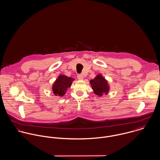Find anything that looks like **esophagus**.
Returning <instances> with one entry per match:
<instances>
[{
    "instance_id": "esophagus-1",
    "label": "esophagus",
    "mask_w": 160,
    "mask_h": 160,
    "mask_svg": "<svg viewBox=\"0 0 160 160\" xmlns=\"http://www.w3.org/2000/svg\"><path fill=\"white\" fill-rule=\"evenodd\" d=\"M77 78H78V79H79V80H82V79H84V76H83L82 74H78V75L77 76Z\"/></svg>"
}]
</instances>
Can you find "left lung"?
I'll return each instance as SVG.
<instances>
[{
    "label": "left lung",
    "instance_id": "1",
    "mask_svg": "<svg viewBox=\"0 0 160 160\" xmlns=\"http://www.w3.org/2000/svg\"><path fill=\"white\" fill-rule=\"evenodd\" d=\"M94 93L101 97L103 93H107L109 91V86L107 81L101 74L97 75L93 79L90 81Z\"/></svg>",
    "mask_w": 160,
    "mask_h": 160
}]
</instances>
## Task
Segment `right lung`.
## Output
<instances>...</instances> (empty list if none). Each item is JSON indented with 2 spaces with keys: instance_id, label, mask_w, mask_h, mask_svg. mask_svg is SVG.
<instances>
[{
  "instance_id": "obj_1",
  "label": "right lung",
  "mask_w": 160,
  "mask_h": 160,
  "mask_svg": "<svg viewBox=\"0 0 160 160\" xmlns=\"http://www.w3.org/2000/svg\"><path fill=\"white\" fill-rule=\"evenodd\" d=\"M72 81H74V79L69 78L67 76H59L52 87V90L54 94L58 96L64 95L67 91V89L71 86Z\"/></svg>"
}]
</instances>
